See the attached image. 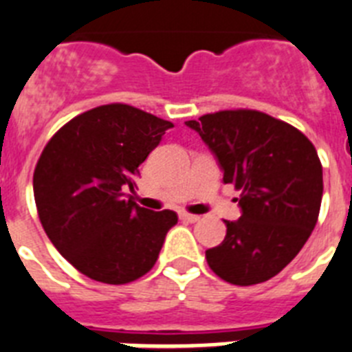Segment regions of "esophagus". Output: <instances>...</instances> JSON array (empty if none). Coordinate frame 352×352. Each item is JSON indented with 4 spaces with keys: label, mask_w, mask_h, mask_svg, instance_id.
Segmentation results:
<instances>
[{
    "label": "esophagus",
    "mask_w": 352,
    "mask_h": 352,
    "mask_svg": "<svg viewBox=\"0 0 352 352\" xmlns=\"http://www.w3.org/2000/svg\"><path fill=\"white\" fill-rule=\"evenodd\" d=\"M179 219L185 223H196L199 221V216H194V214H188V212H179Z\"/></svg>",
    "instance_id": "1"
}]
</instances>
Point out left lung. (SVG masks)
I'll list each match as a JSON object with an SVG mask.
<instances>
[{"label":"left lung","mask_w":352,"mask_h":352,"mask_svg":"<svg viewBox=\"0 0 352 352\" xmlns=\"http://www.w3.org/2000/svg\"><path fill=\"white\" fill-rule=\"evenodd\" d=\"M214 153L223 182L241 190V217L205 252L217 277L252 286L295 259L320 212L322 164L307 136L255 109H226L185 122Z\"/></svg>","instance_id":"left-lung-1"}]
</instances>
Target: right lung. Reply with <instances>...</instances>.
Wrapping results in <instances>:
<instances>
[{"mask_svg": "<svg viewBox=\"0 0 352 352\" xmlns=\"http://www.w3.org/2000/svg\"><path fill=\"white\" fill-rule=\"evenodd\" d=\"M173 122L127 104L72 118L50 138L34 170L37 214L59 254L86 277L127 284L158 259L173 210L153 212L133 196L138 167Z\"/></svg>", "mask_w": 352, "mask_h": 352, "instance_id": "1", "label": "right lung"}]
</instances>
